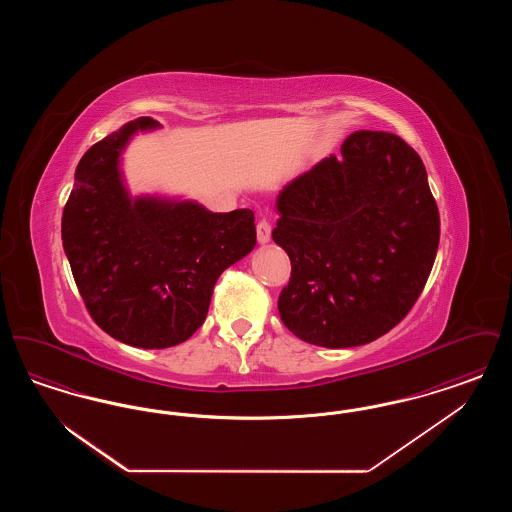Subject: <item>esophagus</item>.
Segmentation results:
<instances>
[{
  "mask_svg": "<svg viewBox=\"0 0 512 512\" xmlns=\"http://www.w3.org/2000/svg\"><path fill=\"white\" fill-rule=\"evenodd\" d=\"M270 232H272V226H270V222L267 219H261L257 222V240L261 244H267L268 240H270Z\"/></svg>",
  "mask_w": 512,
  "mask_h": 512,
  "instance_id": "esophagus-1",
  "label": "esophagus"
}]
</instances>
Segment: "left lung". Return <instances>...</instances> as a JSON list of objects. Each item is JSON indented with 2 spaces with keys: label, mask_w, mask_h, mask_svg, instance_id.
I'll use <instances>...</instances> for the list:
<instances>
[{
  "label": "left lung",
  "mask_w": 512,
  "mask_h": 512,
  "mask_svg": "<svg viewBox=\"0 0 512 512\" xmlns=\"http://www.w3.org/2000/svg\"><path fill=\"white\" fill-rule=\"evenodd\" d=\"M272 240L292 274L284 326L320 347L388 334L413 309L439 245L438 203L422 159L390 132L359 130L278 195Z\"/></svg>",
  "instance_id": "obj_1"
}]
</instances>
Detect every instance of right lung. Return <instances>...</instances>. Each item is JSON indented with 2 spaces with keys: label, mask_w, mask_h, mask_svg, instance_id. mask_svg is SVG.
<instances>
[{
  "label": "right lung",
  "mask_w": 512,
  "mask_h": 512,
  "mask_svg": "<svg viewBox=\"0 0 512 512\" xmlns=\"http://www.w3.org/2000/svg\"><path fill=\"white\" fill-rule=\"evenodd\" d=\"M151 117L90 147L61 219L63 247L86 311L111 338L165 349L203 324L215 282L255 247L251 209L211 213L197 203L130 201L119 155Z\"/></svg>",
  "instance_id": "1"
}]
</instances>
